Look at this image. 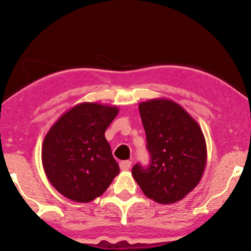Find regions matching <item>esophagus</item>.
I'll use <instances>...</instances> for the list:
<instances>
[{
	"instance_id": "obj_1",
	"label": "esophagus",
	"mask_w": 251,
	"mask_h": 251,
	"mask_svg": "<svg viewBox=\"0 0 251 251\" xmlns=\"http://www.w3.org/2000/svg\"><path fill=\"white\" fill-rule=\"evenodd\" d=\"M131 164L132 162L131 160H123V162H120V169L123 170V171H126V170H128L129 168H131Z\"/></svg>"
}]
</instances>
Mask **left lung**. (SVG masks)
Masks as SVG:
<instances>
[{"label":"left lung","mask_w":251,"mask_h":251,"mask_svg":"<svg viewBox=\"0 0 251 251\" xmlns=\"http://www.w3.org/2000/svg\"><path fill=\"white\" fill-rule=\"evenodd\" d=\"M151 163L135 164L132 176L150 200L172 204L200 183L206 165V143L201 126L177 102L151 99L139 103Z\"/></svg>","instance_id":"left-lung-1"}]
</instances>
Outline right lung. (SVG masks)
<instances>
[{
    "label": "right lung",
    "mask_w": 251,
    "mask_h": 251,
    "mask_svg": "<svg viewBox=\"0 0 251 251\" xmlns=\"http://www.w3.org/2000/svg\"><path fill=\"white\" fill-rule=\"evenodd\" d=\"M117 106L81 102L63 113L46 134L42 165L51 185L77 203L101 196L119 174L105 131Z\"/></svg>",
    "instance_id": "1"
}]
</instances>
